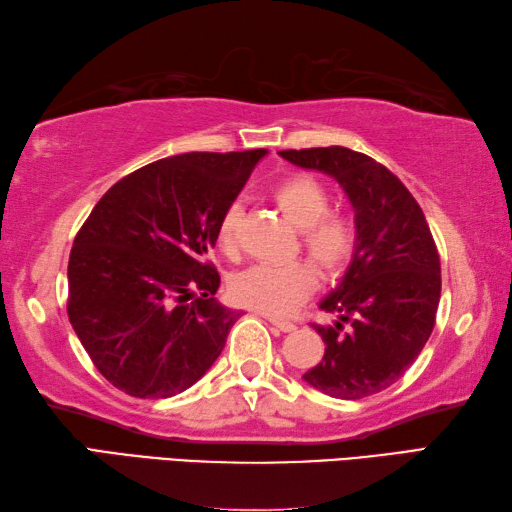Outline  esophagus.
Segmentation results:
<instances>
[{"label":"esophagus","instance_id":"obj_1","mask_svg":"<svg viewBox=\"0 0 512 512\" xmlns=\"http://www.w3.org/2000/svg\"><path fill=\"white\" fill-rule=\"evenodd\" d=\"M266 319H268V322H270V324H273L275 328H279V330H282V333H293V330L297 328V326H295L293 322H288V319H282V317L268 315Z\"/></svg>","mask_w":512,"mask_h":512}]
</instances>
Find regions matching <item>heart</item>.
I'll use <instances>...</instances> for the list:
<instances>
[{
    "label": "heart",
    "instance_id": "heart-1",
    "mask_svg": "<svg viewBox=\"0 0 512 512\" xmlns=\"http://www.w3.org/2000/svg\"><path fill=\"white\" fill-rule=\"evenodd\" d=\"M273 202L282 210L286 222L302 230V248L326 277H335L348 266L357 248V226L353 217L328 213L330 193L308 175L286 177L273 188ZM239 222L242 208L230 204L217 222L215 244L226 257L239 250ZM317 284L315 268L308 262L284 266L259 264L233 279L237 304L268 315H286L313 293Z\"/></svg>",
    "mask_w": 512,
    "mask_h": 512
}]
</instances>
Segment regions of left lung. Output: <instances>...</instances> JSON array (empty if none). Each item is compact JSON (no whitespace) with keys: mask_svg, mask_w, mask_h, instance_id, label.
I'll return each mask as SVG.
<instances>
[{"mask_svg":"<svg viewBox=\"0 0 512 512\" xmlns=\"http://www.w3.org/2000/svg\"><path fill=\"white\" fill-rule=\"evenodd\" d=\"M290 164L330 175L355 208L357 248L346 275L313 324L326 350L306 382L337 399H362L395 384L435 326L442 266L415 197L373 157L344 146L282 150Z\"/></svg>","mask_w":512,"mask_h":512,"instance_id":"obj_1","label":"left lung"}]
</instances>
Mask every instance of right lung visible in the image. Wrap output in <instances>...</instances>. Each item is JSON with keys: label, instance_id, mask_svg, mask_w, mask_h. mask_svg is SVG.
I'll list each match as a JSON object with an SVG mask.
<instances>
[{"label": "right lung", "instance_id": "add662e5", "mask_svg": "<svg viewBox=\"0 0 512 512\" xmlns=\"http://www.w3.org/2000/svg\"><path fill=\"white\" fill-rule=\"evenodd\" d=\"M266 148L184 153L119 179L68 259V319L95 368L142 399L193 386L224 350L239 313L217 304L206 262L217 222Z\"/></svg>", "mask_w": 512, "mask_h": 512}]
</instances>
